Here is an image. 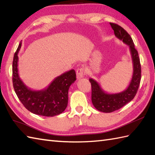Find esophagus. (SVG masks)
I'll return each mask as SVG.
<instances>
[{
    "label": "esophagus",
    "mask_w": 155,
    "mask_h": 155,
    "mask_svg": "<svg viewBox=\"0 0 155 155\" xmlns=\"http://www.w3.org/2000/svg\"><path fill=\"white\" fill-rule=\"evenodd\" d=\"M84 69L83 68H81L77 69V79H81L84 77Z\"/></svg>",
    "instance_id": "34e87169"
}]
</instances>
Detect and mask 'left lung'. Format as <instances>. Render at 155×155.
Returning <instances> with one entry per match:
<instances>
[{
    "mask_svg": "<svg viewBox=\"0 0 155 155\" xmlns=\"http://www.w3.org/2000/svg\"><path fill=\"white\" fill-rule=\"evenodd\" d=\"M110 25L116 37L120 41H123L129 47L132 57L133 72L128 87L123 92L118 93H107L97 81L89 78L92 87V103L98 110L103 113H112L118 110L132 101L137 93L141 78L140 58L137 51L134 48L132 38L120 26L111 22Z\"/></svg>",
    "mask_w": 155,
    "mask_h": 155,
    "instance_id": "1",
    "label": "left lung"
}]
</instances>
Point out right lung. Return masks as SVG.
I'll list each match as a JSON object with an SVG mask.
<instances>
[{"instance_id":"add662e5","label":"right lung","mask_w":155,"mask_h":155,"mask_svg":"<svg viewBox=\"0 0 155 155\" xmlns=\"http://www.w3.org/2000/svg\"><path fill=\"white\" fill-rule=\"evenodd\" d=\"M21 41L12 62V83L15 93L24 107L31 113L45 117L61 114L68 104V93L71 85L76 81L73 69L56 77L48 87L40 91L31 90L21 79L18 69V54Z\"/></svg>"}]
</instances>
